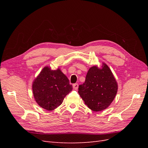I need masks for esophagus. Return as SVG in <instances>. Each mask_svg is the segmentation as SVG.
<instances>
[{"label": "esophagus", "mask_w": 148, "mask_h": 148, "mask_svg": "<svg viewBox=\"0 0 148 148\" xmlns=\"http://www.w3.org/2000/svg\"><path fill=\"white\" fill-rule=\"evenodd\" d=\"M73 88L75 89H77L78 88V83H75L73 84Z\"/></svg>", "instance_id": "obj_1"}]
</instances>
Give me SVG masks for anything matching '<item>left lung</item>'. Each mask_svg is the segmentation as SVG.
<instances>
[{"label":"left lung","mask_w":148,"mask_h":148,"mask_svg":"<svg viewBox=\"0 0 148 148\" xmlns=\"http://www.w3.org/2000/svg\"><path fill=\"white\" fill-rule=\"evenodd\" d=\"M117 89V82L110 69L103 63L101 69L94 66L89 69L84 83L79 86L78 93L89 109L97 112L110 106Z\"/></svg>","instance_id":"8db88e82"}]
</instances>
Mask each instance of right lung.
Segmentation results:
<instances>
[{
	"label": "right lung",
	"mask_w": 148,
	"mask_h": 148,
	"mask_svg": "<svg viewBox=\"0 0 148 148\" xmlns=\"http://www.w3.org/2000/svg\"><path fill=\"white\" fill-rule=\"evenodd\" d=\"M71 90L72 85L61 70H52L49 66L44 67L33 84L36 101L47 110L59 107Z\"/></svg>",
	"instance_id": "1"
}]
</instances>
